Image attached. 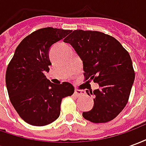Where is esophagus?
Listing matches in <instances>:
<instances>
[{
	"label": "esophagus",
	"instance_id": "34e87169",
	"mask_svg": "<svg viewBox=\"0 0 146 146\" xmlns=\"http://www.w3.org/2000/svg\"><path fill=\"white\" fill-rule=\"evenodd\" d=\"M74 94H75L76 96L79 97V96H82V95H84V93L82 91L79 90V89H75V91H74Z\"/></svg>",
	"mask_w": 146,
	"mask_h": 146
}]
</instances>
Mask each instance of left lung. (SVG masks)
Wrapping results in <instances>:
<instances>
[{
	"label": "left lung",
	"mask_w": 146,
	"mask_h": 146,
	"mask_svg": "<svg viewBox=\"0 0 146 146\" xmlns=\"http://www.w3.org/2000/svg\"><path fill=\"white\" fill-rule=\"evenodd\" d=\"M83 61L85 80L98 83L94 106L84 118L95 123H106L119 115L127 103L135 80L131 58L116 39L98 31L73 30L64 39Z\"/></svg>",
	"instance_id": "left-lung-1"
}]
</instances>
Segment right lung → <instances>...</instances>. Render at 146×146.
<instances>
[{"instance_id":"add662e5","label":"right lung","mask_w":146,"mask_h":146,"mask_svg":"<svg viewBox=\"0 0 146 146\" xmlns=\"http://www.w3.org/2000/svg\"><path fill=\"white\" fill-rule=\"evenodd\" d=\"M71 30L42 28L26 36L15 49L6 70V86L11 104L25 122L45 126L60 115L62 98L71 96L69 82L54 84L44 75L49 71V50Z\"/></svg>"}]
</instances>
